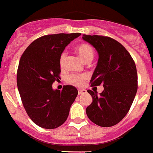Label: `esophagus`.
<instances>
[{"label": "esophagus", "mask_w": 153, "mask_h": 153, "mask_svg": "<svg viewBox=\"0 0 153 153\" xmlns=\"http://www.w3.org/2000/svg\"><path fill=\"white\" fill-rule=\"evenodd\" d=\"M86 92V91L85 90V89H79V90H78V94H79V95H82V94L85 93Z\"/></svg>", "instance_id": "1"}]
</instances>
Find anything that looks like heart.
Instances as JSON below:
<instances>
[{
    "mask_svg": "<svg viewBox=\"0 0 153 153\" xmlns=\"http://www.w3.org/2000/svg\"><path fill=\"white\" fill-rule=\"evenodd\" d=\"M76 51L78 55L80 57L81 59L84 62H89L93 59L95 55V51L93 48L87 43H82L79 45L76 48ZM66 58H67V53L63 51L59 57V65L61 68H64L65 66ZM87 79L86 75H77V74H71L67 76V81L68 83L74 85L76 86H80L83 84L84 81Z\"/></svg>",
    "mask_w": 153,
    "mask_h": 153,
    "instance_id": "1",
    "label": "heart"
}]
</instances>
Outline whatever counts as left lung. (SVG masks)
I'll list each match as a JSON object with an SVG mask.
<instances>
[{
	"label": "left lung",
	"instance_id": "8db88e82",
	"mask_svg": "<svg viewBox=\"0 0 153 153\" xmlns=\"http://www.w3.org/2000/svg\"><path fill=\"white\" fill-rule=\"evenodd\" d=\"M99 54V61L90 80L91 86H104L102 93L87 90L92 102L86 108L91 121L100 127L118 124L131 108L137 91V72L127 49L108 36L83 35Z\"/></svg>",
	"mask_w": 153,
	"mask_h": 153
}]
</instances>
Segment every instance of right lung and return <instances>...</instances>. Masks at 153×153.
I'll use <instances>...</instances> for the list:
<instances>
[{
    "label": "right lung",
    "instance_id": "1",
    "mask_svg": "<svg viewBox=\"0 0 153 153\" xmlns=\"http://www.w3.org/2000/svg\"><path fill=\"white\" fill-rule=\"evenodd\" d=\"M80 35L42 36L31 43L21 56L16 75L18 90L29 117L42 128L54 129L62 125L77 96L74 86L67 85L62 90H54L52 84L60 79V55Z\"/></svg>",
    "mask_w": 153,
    "mask_h": 153
}]
</instances>
